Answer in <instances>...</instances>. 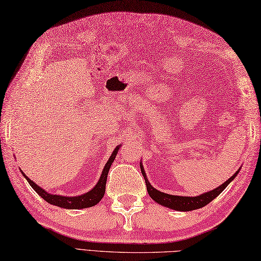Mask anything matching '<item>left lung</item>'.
<instances>
[{
  "label": "left lung",
  "mask_w": 261,
  "mask_h": 261,
  "mask_svg": "<svg viewBox=\"0 0 261 261\" xmlns=\"http://www.w3.org/2000/svg\"><path fill=\"white\" fill-rule=\"evenodd\" d=\"M140 168H141V173H142L143 177H145V181L147 185V191H148L149 196H150L154 202H157L158 204L163 205V206L169 207L171 210H176V211H181V212H187V211L201 208V207L205 206V205H207L210 202H212L213 199L216 196H219L220 194L224 191V188L236 178L240 170V169L237 170L233 176H231L228 180L224 181L223 184L220 185L219 187L214 188V190L210 191L207 193L201 194V195H198V196L190 197V196L170 195V194H166V193H163V192L156 190V188H153L150 182H149L147 176H146V173H145V169H143L142 164H140Z\"/></svg>",
  "instance_id": "1"
}]
</instances>
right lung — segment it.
<instances>
[{
  "label": "right lung",
  "instance_id": "add662e5",
  "mask_svg": "<svg viewBox=\"0 0 261 261\" xmlns=\"http://www.w3.org/2000/svg\"><path fill=\"white\" fill-rule=\"evenodd\" d=\"M120 147L121 145L114 149L112 154H111V157L108 160V163L105 164L102 175L99 177L97 184L94 186L90 192L83 194V195H80V196H63V195H55V194H49L48 192L43 190V188L38 186L36 182H33L30 178H28L23 171L21 170V173L23 175L24 178L28 180V182H29L30 186L37 192V194H39V195H40L49 204L56 205V206L63 207V208H69V210H80V208L91 207V206H94V205H96L104 196L109 170L111 168V165H112V163L114 162L115 156L118 154Z\"/></svg>",
  "mask_w": 261,
  "mask_h": 261
}]
</instances>
